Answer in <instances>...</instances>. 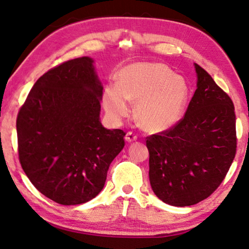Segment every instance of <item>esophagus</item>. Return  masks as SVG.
<instances>
[{"instance_id":"1","label":"esophagus","mask_w":249,"mask_h":249,"mask_svg":"<svg viewBox=\"0 0 249 249\" xmlns=\"http://www.w3.org/2000/svg\"><path fill=\"white\" fill-rule=\"evenodd\" d=\"M137 137H138V136H137V135L135 134V133L128 132L127 134H126V136H125V141L128 142H134V141H136Z\"/></svg>"}]
</instances>
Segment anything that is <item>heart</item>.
I'll use <instances>...</instances> for the list:
<instances>
[{
  "label": "heart",
  "mask_w": 249,
  "mask_h": 249,
  "mask_svg": "<svg viewBox=\"0 0 249 249\" xmlns=\"http://www.w3.org/2000/svg\"><path fill=\"white\" fill-rule=\"evenodd\" d=\"M188 84L162 64L138 62L122 69L116 87L104 91L108 114L121 119L128 114L127 101L137 102L135 116L142 129L162 132L170 128L188 100Z\"/></svg>",
  "instance_id": "1"
}]
</instances>
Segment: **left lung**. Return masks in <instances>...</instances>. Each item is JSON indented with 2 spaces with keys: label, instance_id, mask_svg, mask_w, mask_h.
Returning a JSON list of instances; mask_svg holds the SVG:
<instances>
[{
  "label": "left lung",
  "instance_id": "8db88e82",
  "mask_svg": "<svg viewBox=\"0 0 249 249\" xmlns=\"http://www.w3.org/2000/svg\"><path fill=\"white\" fill-rule=\"evenodd\" d=\"M195 67L196 90L184 116L171 128L146 137L151 189L175 206L196 204L212 195L237 147L233 101L202 67Z\"/></svg>",
  "mask_w": 249,
  "mask_h": 249
}]
</instances>
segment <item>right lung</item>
I'll list each match as a JSON object with an SVG mask.
<instances>
[{
	"label": "right lung",
	"mask_w": 249,
	"mask_h": 249,
	"mask_svg": "<svg viewBox=\"0 0 249 249\" xmlns=\"http://www.w3.org/2000/svg\"><path fill=\"white\" fill-rule=\"evenodd\" d=\"M103 87L90 57L48 70L34 84L16 120L18 157L37 190L62 205L99 195L126 133L100 122Z\"/></svg>",
	"instance_id": "1"
}]
</instances>
